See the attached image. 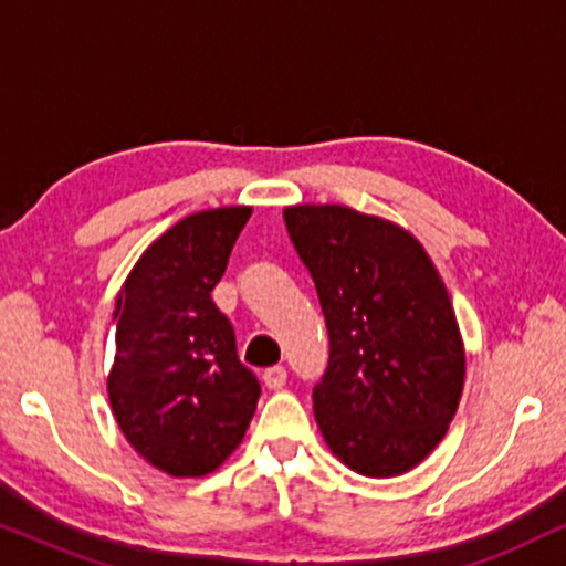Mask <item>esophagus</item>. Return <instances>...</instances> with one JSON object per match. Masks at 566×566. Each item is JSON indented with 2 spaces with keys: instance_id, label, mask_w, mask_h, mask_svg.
<instances>
[{
  "instance_id": "1",
  "label": "esophagus",
  "mask_w": 566,
  "mask_h": 566,
  "mask_svg": "<svg viewBox=\"0 0 566 566\" xmlns=\"http://www.w3.org/2000/svg\"><path fill=\"white\" fill-rule=\"evenodd\" d=\"M263 382H266V388L271 390L284 388V382H287V370H284L282 365L269 367V370H263Z\"/></svg>"
}]
</instances>
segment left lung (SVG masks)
<instances>
[{"mask_svg":"<svg viewBox=\"0 0 566 566\" xmlns=\"http://www.w3.org/2000/svg\"><path fill=\"white\" fill-rule=\"evenodd\" d=\"M284 222L318 290L328 367L313 390L321 434L346 469H417L461 403L465 349L446 282L401 224L344 205H295Z\"/></svg>","mask_w":566,"mask_h":566,"instance_id":"obj_1","label":"left lung"}]
</instances>
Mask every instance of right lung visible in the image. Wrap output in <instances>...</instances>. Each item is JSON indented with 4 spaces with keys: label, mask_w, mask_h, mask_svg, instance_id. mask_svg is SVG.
Listing matches in <instances>:
<instances>
[{
    "label": "right lung",
    "mask_w": 566,
    "mask_h": 566,
    "mask_svg": "<svg viewBox=\"0 0 566 566\" xmlns=\"http://www.w3.org/2000/svg\"><path fill=\"white\" fill-rule=\"evenodd\" d=\"M251 212L184 217L139 255L116 295L111 411L129 446L168 476L220 469L259 403V380L238 359L235 331L212 300Z\"/></svg>",
    "instance_id": "right-lung-1"
}]
</instances>
